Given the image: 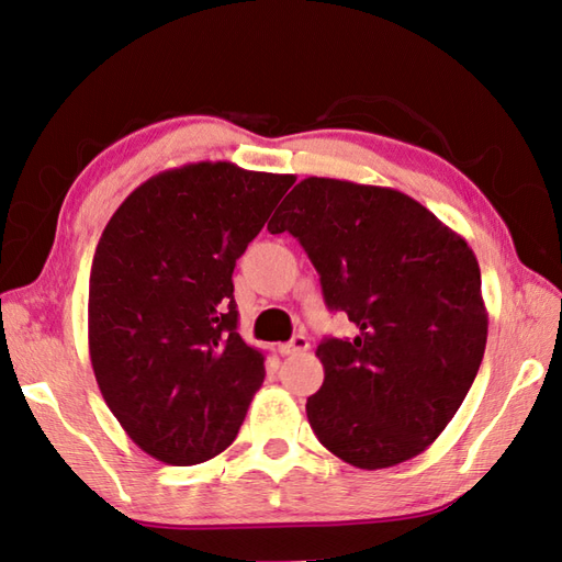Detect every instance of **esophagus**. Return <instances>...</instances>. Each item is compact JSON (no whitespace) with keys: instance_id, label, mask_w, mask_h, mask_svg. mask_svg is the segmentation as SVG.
Instances as JSON below:
<instances>
[{"instance_id":"34e87169","label":"esophagus","mask_w":562,"mask_h":562,"mask_svg":"<svg viewBox=\"0 0 562 562\" xmlns=\"http://www.w3.org/2000/svg\"><path fill=\"white\" fill-rule=\"evenodd\" d=\"M310 348V340H307V336H303V334H297V336H293L289 344H281L279 346V352L281 355H295V352H305Z\"/></svg>"}]
</instances>
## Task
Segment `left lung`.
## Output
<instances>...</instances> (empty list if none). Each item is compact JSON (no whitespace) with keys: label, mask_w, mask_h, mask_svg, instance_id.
Wrapping results in <instances>:
<instances>
[{"label":"left lung","mask_w":562,"mask_h":562,"mask_svg":"<svg viewBox=\"0 0 562 562\" xmlns=\"http://www.w3.org/2000/svg\"><path fill=\"white\" fill-rule=\"evenodd\" d=\"M267 228L300 240L326 307L358 326L317 346L324 384L305 407L319 443L360 470L419 456L484 358L488 314L468 240L401 190L317 176Z\"/></svg>","instance_id":"8db88e82"}]
</instances>
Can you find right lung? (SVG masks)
<instances>
[{"label":"right lung","mask_w":562,"mask_h":562,"mask_svg":"<svg viewBox=\"0 0 562 562\" xmlns=\"http://www.w3.org/2000/svg\"><path fill=\"white\" fill-rule=\"evenodd\" d=\"M293 183L231 161L186 164L135 188L102 231L90 362L104 403L147 456L186 468L234 443L265 355L238 334L231 277Z\"/></svg>","instance_id":"right-lung-1"}]
</instances>
